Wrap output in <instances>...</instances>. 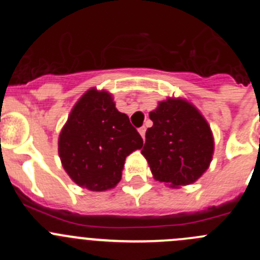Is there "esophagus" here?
I'll return each mask as SVG.
<instances>
[{"label":"esophagus","instance_id":"1","mask_svg":"<svg viewBox=\"0 0 260 260\" xmlns=\"http://www.w3.org/2000/svg\"><path fill=\"white\" fill-rule=\"evenodd\" d=\"M138 132H139V134H141L142 138L144 139V137H146V127H144V126H142V127L138 128Z\"/></svg>","mask_w":260,"mask_h":260}]
</instances>
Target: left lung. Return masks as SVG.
<instances>
[{
	"instance_id": "1",
	"label": "left lung",
	"mask_w": 260,
	"mask_h": 260,
	"mask_svg": "<svg viewBox=\"0 0 260 260\" xmlns=\"http://www.w3.org/2000/svg\"><path fill=\"white\" fill-rule=\"evenodd\" d=\"M142 155L158 182L178 189L199 180L212 161L215 141L207 119L186 99L168 98L150 112Z\"/></svg>"
}]
</instances>
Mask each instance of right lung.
Segmentation results:
<instances>
[{
    "label": "right lung",
    "mask_w": 260,
    "mask_h": 260,
    "mask_svg": "<svg viewBox=\"0 0 260 260\" xmlns=\"http://www.w3.org/2000/svg\"><path fill=\"white\" fill-rule=\"evenodd\" d=\"M142 147L143 139L118 112L112 93L95 87L75 103L58 137L62 167L79 187L91 191L116 187L126 157Z\"/></svg>",
    "instance_id": "add662e5"
}]
</instances>
